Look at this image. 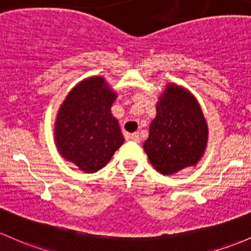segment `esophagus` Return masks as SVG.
<instances>
[{
    "mask_svg": "<svg viewBox=\"0 0 251 251\" xmlns=\"http://www.w3.org/2000/svg\"><path fill=\"white\" fill-rule=\"evenodd\" d=\"M130 139L135 143H140V136H139V133H134L130 135Z\"/></svg>",
    "mask_w": 251,
    "mask_h": 251,
    "instance_id": "1",
    "label": "esophagus"
}]
</instances>
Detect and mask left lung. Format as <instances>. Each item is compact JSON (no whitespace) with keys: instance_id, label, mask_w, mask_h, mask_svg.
<instances>
[{"instance_id":"1","label":"left lung","mask_w":251,"mask_h":251,"mask_svg":"<svg viewBox=\"0 0 251 251\" xmlns=\"http://www.w3.org/2000/svg\"><path fill=\"white\" fill-rule=\"evenodd\" d=\"M144 150L156 170L174 175L195 167L204 156L209 129L195 95L179 84L168 83L156 104Z\"/></svg>"}]
</instances>
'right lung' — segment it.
Segmentation results:
<instances>
[{"mask_svg":"<svg viewBox=\"0 0 251 251\" xmlns=\"http://www.w3.org/2000/svg\"><path fill=\"white\" fill-rule=\"evenodd\" d=\"M117 93L101 76L84 78L70 90L54 122V141L64 159L92 174L104 168L125 143L111 107Z\"/></svg>","mask_w":251,"mask_h":251,"instance_id":"add662e5","label":"right lung"}]
</instances>
